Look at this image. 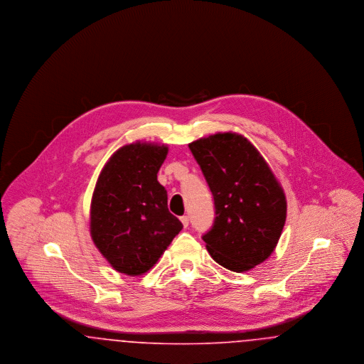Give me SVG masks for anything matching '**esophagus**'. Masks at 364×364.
Instances as JSON below:
<instances>
[{
  "label": "esophagus",
  "mask_w": 364,
  "mask_h": 364,
  "mask_svg": "<svg viewBox=\"0 0 364 364\" xmlns=\"http://www.w3.org/2000/svg\"><path fill=\"white\" fill-rule=\"evenodd\" d=\"M180 221H181V224L184 228H187L188 224H190V218H188V215H183V217H180Z\"/></svg>",
  "instance_id": "obj_1"
}]
</instances>
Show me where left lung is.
I'll use <instances>...</instances> for the list:
<instances>
[{
	"label": "left lung",
	"instance_id": "left-lung-1",
	"mask_svg": "<svg viewBox=\"0 0 364 364\" xmlns=\"http://www.w3.org/2000/svg\"><path fill=\"white\" fill-rule=\"evenodd\" d=\"M214 198L215 220L203 235L208 254L242 273L267 259L287 220V198L255 146L235 132L188 144Z\"/></svg>",
	"mask_w": 364,
	"mask_h": 364
}]
</instances>
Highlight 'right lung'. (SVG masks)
<instances>
[{"mask_svg":"<svg viewBox=\"0 0 364 364\" xmlns=\"http://www.w3.org/2000/svg\"><path fill=\"white\" fill-rule=\"evenodd\" d=\"M168 146L135 141L105 164L90 208L91 239L119 273L149 272L183 224L168 208V193L156 173Z\"/></svg>","mask_w":364,"mask_h":364,"instance_id":"right-lung-1","label":"right lung"}]
</instances>
